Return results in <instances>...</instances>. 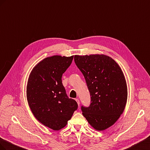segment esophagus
<instances>
[{
    "mask_svg": "<svg viewBox=\"0 0 150 150\" xmlns=\"http://www.w3.org/2000/svg\"><path fill=\"white\" fill-rule=\"evenodd\" d=\"M75 100L76 101V102H77L78 105H80V101H79V99H75Z\"/></svg>",
    "mask_w": 150,
    "mask_h": 150,
    "instance_id": "esophagus-1",
    "label": "esophagus"
}]
</instances>
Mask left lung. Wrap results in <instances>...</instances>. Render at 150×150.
<instances>
[{
	"label": "left lung",
	"mask_w": 150,
	"mask_h": 150,
	"mask_svg": "<svg viewBox=\"0 0 150 150\" xmlns=\"http://www.w3.org/2000/svg\"><path fill=\"white\" fill-rule=\"evenodd\" d=\"M74 60L91 95L89 106H81L82 114L94 129L105 130L125 110L127 97L125 76L117 63L106 55H75Z\"/></svg>",
	"instance_id": "obj_1"
}]
</instances>
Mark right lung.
Here are the masks:
<instances>
[{
  "label": "right lung",
  "instance_id": "right-lung-1",
  "mask_svg": "<svg viewBox=\"0 0 150 150\" xmlns=\"http://www.w3.org/2000/svg\"><path fill=\"white\" fill-rule=\"evenodd\" d=\"M74 56H53L33 68L27 85V99L33 114L42 125L53 130L65 127L78 109L76 102L68 98L62 75Z\"/></svg>",
  "mask_w": 150,
  "mask_h": 150
}]
</instances>
